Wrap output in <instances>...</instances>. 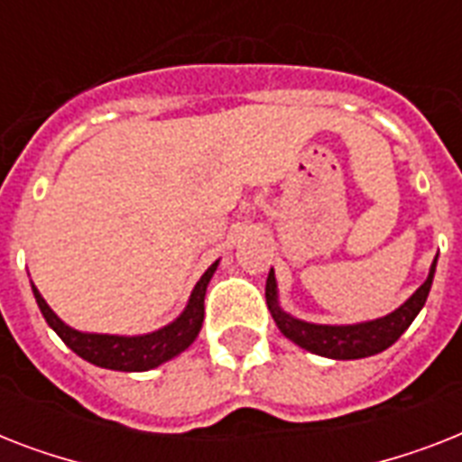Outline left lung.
<instances>
[{
    "instance_id": "left-lung-1",
    "label": "left lung",
    "mask_w": 462,
    "mask_h": 462,
    "mask_svg": "<svg viewBox=\"0 0 462 462\" xmlns=\"http://www.w3.org/2000/svg\"><path fill=\"white\" fill-rule=\"evenodd\" d=\"M434 271H437V259L431 263L427 281L415 290V295L410 297L408 302L401 304L391 314L374 319V321L350 323V326H326V323H309L290 316L288 311H282L281 302H278V282H275L273 268H271L266 281V304L282 336L290 337L292 343H297L304 350L330 359L372 357V355H379L386 347H391L408 330L410 323L415 321V316L420 314V309L424 307L427 297H430Z\"/></svg>"
}]
</instances>
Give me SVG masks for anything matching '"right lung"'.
I'll list each match as a JSON object with an SVG mask.
<instances>
[{
	"mask_svg": "<svg viewBox=\"0 0 462 462\" xmlns=\"http://www.w3.org/2000/svg\"><path fill=\"white\" fill-rule=\"evenodd\" d=\"M217 261L201 275V281L196 282L189 297L187 307L172 323H167L162 328L146 333V336H107V333H83L61 321L54 314L50 304L42 300L38 288L32 285V295L38 302L40 311L50 323V328L67 343V347L83 357L86 362L103 369H115V372H148L167 359L177 357L189 345L194 343L203 323V297L208 288L210 278L216 273Z\"/></svg>",
	"mask_w": 462,
	"mask_h": 462,
	"instance_id": "obj_1",
	"label": "right lung"
}]
</instances>
